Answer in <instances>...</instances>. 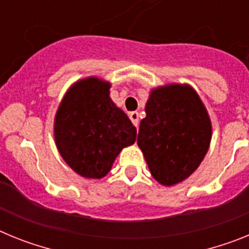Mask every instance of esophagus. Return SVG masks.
I'll return each instance as SVG.
<instances>
[{"mask_svg":"<svg viewBox=\"0 0 249 249\" xmlns=\"http://www.w3.org/2000/svg\"><path fill=\"white\" fill-rule=\"evenodd\" d=\"M129 118H131L132 123L138 128V123H140V120H138V112H131V113H129Z\"/></svg>","mask_w":249,"mask_h":249,"instance_id":"1","label":"esophagus"}]
</instances>
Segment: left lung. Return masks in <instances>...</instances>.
Masks as SVG:
<instances>
[{"instance_id": "8db88e82", "label": "left lung", "mask_w": 249, "mask_h": 249, "mask_svg": "<svg viewBox=\"0 0 249 249\" xmlns=\"http://www.w3.org/2000/svg\"><path fill=\"white\" fill-rule=\"evenodd\" d=\"M137 144L151 175L162 186L181 183L198 168L210 148L212 123L190 85L169 83L151 89Z\"/></svg>"}]
</instances>
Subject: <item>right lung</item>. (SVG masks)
I'll return each mask as SVG.
<instances>
[{"instance_id":"1","label":"right lung","mask_w":249,"mask_h":249,"mask_svg":"<svg viewBox=\"0 0 249 249\" xmlns=\"http://www.w3.org/2000/svg\"><path fill=\"white\" fill-rule=\"evenodd\" d=\"M111 83L98 77L77 81L67 89L54 116L53 136L59 155L78 176L100 179L111 171L137 131L109 97Z\"/></svg>"}]
</instances>
